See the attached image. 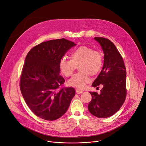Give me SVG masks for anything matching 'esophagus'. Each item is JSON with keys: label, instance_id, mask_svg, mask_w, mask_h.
Here are the masks:
<instances>
[{"label": "esophagus", "instance_id": "obj_1", "mask_svg": "<svg viewBox=\"0 0 146 146\" xmlns=\"http://www.w3.org/2000/svg\"><path fill=\"white\" fill-rule=\"evenodd\" d=\"M76 93L78 94H82L83 92V91L82 90H78V89H76Z\"/></svg>", "mask_w": 146, "mask_h": 146}]
</instances>
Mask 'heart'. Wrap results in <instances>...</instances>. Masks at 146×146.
Returning <instances> with one entry per match:
<instances>
[{"label":"heart","instance_id":"obj_1","mask_svg":"<svg viewBox=\"0 0 146 146\" xmlns=\"http://www.w3.org/2000/svg\"><path fill=\"white\" fill-rule=\"evenodd\" d=\"M78 64L80 71L69 79L68 84L70 86L82 89L90 82V74L94 76L100 72L103 64L102 55L98 50L82 46L70 53V59L62 57L59 61V68L66 77H69L76 69V65Z\"/></svg>","mask_w":146,"mask_h":146}]
</instances>
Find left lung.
Listing matches in <instances>:
<instances>
[{
	"label": "left lung",
	"mask_w": 146,
	"mask_h": 146,
	"mask_svg": "<svg viewBox=\"0 0 146 146\" xmlns=\"http://www.w3.org/2000/svg\"><path fill=\"white\" fill-rule=\"evenodd\" d=\"M104 54L102 69L92 86L102 85L100 93L90 92L92 100L88 106L90 112L96 117L111 116L122 107L126 98V70L122 56L109 39L96 37Z\"/></svg>",
	"instance_id": "1"
}]
</instances>
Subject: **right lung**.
Wrapping results in <instances>:
<instances>
[{
    "label": "right lung",
    "mask_w": 146,
    "mask_h": 146,
    "mask_svg": "<svg viewBox=\"0 0 146 146\" xmlns=\"http://www.w3.org/2000/svg\"><path fill=\"white\" fill-rule=\"evenodd\" d=\"M76 46L64 38L41 42L26 56L20 80L22 95L32 111L41 119L54 121L67 111L76 94L73 88L60 89L59 61Z\"/></svg>",
    "instance_id": "1"
}]
</instances>
